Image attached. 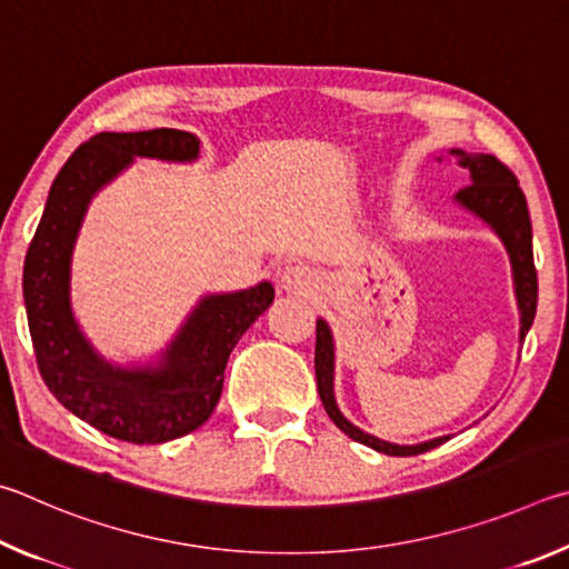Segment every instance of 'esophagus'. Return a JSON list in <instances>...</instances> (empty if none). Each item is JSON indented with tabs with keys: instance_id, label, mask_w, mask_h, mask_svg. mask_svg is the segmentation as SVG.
<instances>
[{
	"instance_id": "esophagus-1",
	"label": "esophagus",
	"mask_w": 569,
	"mask_h": 569,
	"mask_svg": "<svg viewBox=\"0 0 569 569\" xmlns=\"http://www.w3.org/2000/svg\"><path fill=\"white\" fill-rule=\"evenodd\" d=\"M279 287L292 295H310L315 290V272L305 264H292L279 274Z\"/></svg>"
}]
</instances>
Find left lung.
Masks as SVG:
<instances>
[{
    "mask_svg": "<svg viewBox=\"0 0 569 569\" xmlns=\"http://www.w3.org/2000/svg\"><path fill=\"white\" fill-rule=\"evenodd\" d=\"M450 154L457 159V164L470 172V187H465L455 194V204H460L477 219H482V222L502 239L507 254H510L515 300L517 310H520L522 345L537 312V272L532 259V224L530 212H527V199L520 184H517V177L497 157L470 154L465 152V149H450ZM437 162H442V157H437ZM315 375L317 390H320V400L327 415H330V420L340 427L347 437H352L355 442L367 445L377 452L392 457H407L422 455L427 450H432V447H440L442 442L450 440V435H442L420 445H395L360 430V427H355L347 420L335 400V337L330 325H327L322 317L317 320Z\"/></svg>",
    "mask_w": 569,
    "mask_h": 569,
    "instance_id": "obj_1",
    "label": "left lung"
}]
</instances>
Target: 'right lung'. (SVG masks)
<instances>
[{"mask_svg": "<svg viewBox=\"0 0 569 569\" xmlns=\"http://www.w3.org/2000/svg\"><path fill=\"white\" fill-rule=\"evenodd\" d=\"M137 157L194 162L199 139L182 129L102 132L59 169L24 259V307L42 380L79 420L114 440L159 445L202 427L222 395L224 367L274 287L204 295L149 362L117 365L94 350L72 310V257L87 209Z\"/></svg>", "mask_w": 569, "mask_h": 569, "instance_id": "obj_1", "label": "right lung"}]
</instances>
